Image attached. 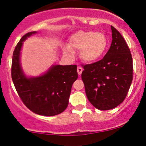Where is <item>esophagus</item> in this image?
<instances>
[{
	"mask_svg": "<svg viewBox=\"0 0 146 146\" xmlns=\"http://www.w3.org/2000/svg\"><path fill=\"white\" fill-rule=\"evenodd\" d=\"M77 71H78V73L79 76H80L82 72V68L80 67V66H78L77 68Z\"/></svg>",
	"mask_w": 146,
	"mask_h": 146,
	"instance_id": "34e87169",
	"label": "esophagus"
}]
</instances>
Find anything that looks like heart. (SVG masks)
<instances>
[{
	"label": "heart",
	"mask_w": 146,
	"mask_h": 146,
	"mask_svg": "<svg viewBox=\"0 0 146 146\" xmlns=\"http://www.w3.org/2000/svg\"><path fill=\"white\" fill-rule=\"evenodd\" d=\"M68 41L65 52L73 55V51H80L81 59L88 63L98 61L108 46V39L104 33L90 30L78 31L70 35Z\"/></svg>",
	"instance_id": "b5f03b06"
}]
</instances>
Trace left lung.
I'll return each mask as SVG.
<instances>
[{
    "label": "left lung",
    "mask_w": 146,
    "mask_h": 146,
    "mask_svg": "<svg viewBox=\"0 0 146 146\" xmlns=\"http://www.w3.org/2000/svg\"><path fill=\"white\" fill-rule=\"evenodd\" d=\"M112 41L104 58L83 66L81 77L91 104L100 110L115 108L126 98L133 80V59L124 39L111 26Z\"/></svg>",
    "instance_id": "left-lung-1"
}]
</instances>
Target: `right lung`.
Instances as JSON below:
<instances>
[{"instance_id": "1", "label": "right lung", "mask_w": 146, "mask_h": 146, "mask_svg": "<svg viewBox=\"0 0 146 146\" xmlns=\"http://www.w3.org/2000/svg\"><path fill=\"white\" fill-rule=\"evenodd\" d=\"M36 33L35 31L25 35L16 46L12 60V79L28 109L39 115L55 116L67 108L72 85L78 78L77 66L53 65L41 76H26L20 64V51L23 42Z\"/></svg>"}]
</instances>
